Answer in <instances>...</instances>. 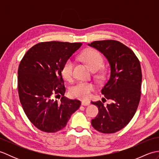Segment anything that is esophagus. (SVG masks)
<instances>
[{
  "instance_id": "esophagus-1",
  "label": "esophagus",
  "mask_w": 159,
  "mask_h": 159,
  "mask_svg": "<svg viewBox=\"0 0 159 159\" xmlns=\"http://www.w3.org/2000/svg\"><path fill=\"white\" fill-rule=\"evenodd\" d=\"M81 104L83 106H88L90 104L89 101H85V100H83L81 102Z\"/></svg>"
}]
</instances>
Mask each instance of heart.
<instances>
[{
    "label": "heart",
    "instance_id": "b5f03b06",
    "mask_svg": "<svg viewBox=\"0 0 159 159\" xmlns=\"http://www.w3.org/2000/svg\"><path fill=\"white\" fill-rule=\"evenodd\" d=\"M80 58L83 60L91 69L98 70L103 63V58L100 54L93 49H88L84 51ZM74 62L72 59L67 60L63 64L61 69L63 77L67 81H72L74 79ZM105 74L102 72L97 74L98 79L103 80L105 79ZM96 89V85L92 82L79 81L70 87V95L74 98L87 100L92 96V93Z\"/></svg>",
    "mask_w": 159,
    "mask_h": 159
}]
</instances>
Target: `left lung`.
I'll return each mask as SVG.
<instances>
[{
  "label": "left lung",
  "mask_w": 159,
  "mask_h": 159,
  "mask_svg": "<svg viewBox=\"0 0 159 159\" xmlns=\"http://www.w3.org/2000/svg\"><path fill=\"white\" fill-rule=\"evenodd\" d=\"M88 45L102 52L110 63V76L101 92L105 100L112 101L107 105L101 101L92 102L98 108L92 125L100 133H116L130 122L139 105L142 81L139 60L130 48L116 40L95 41Z\"/></svg>",
  "instance_id": "1"
}]
</instances>
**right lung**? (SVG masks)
<instances>
[{
  "mask_svg": "<svg viewBox=\"0 0 159 159\" xmlns=\"http://www.w3.org/2000/svg\"><path fill=\"white\" fill-rule=\"evenodd\" d=\"M82 44L55 41L37 43L20 63V103L28 119L40 130L56 133L63 129L81 104L79 100L64 96L66 87L61 69Z\"/></svg>",
  "mask_w": 159,
  "mask_h": 159,
  "instance_id": "add662e5",
  "label": "right lung"
}]
</instances>
